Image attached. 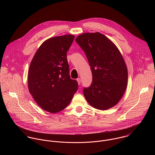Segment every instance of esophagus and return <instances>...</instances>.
Listing matches in <instances>:
<instances>
[{
	"instance_id": "34e87169",
	"label": "esophagus",
	"mask_w": 155,
	"mask_h": 155,
	"mask_svg": "<svg viewBox=\"0 0 155 155\" xmlns=\"http://www.w3.org/2000/svg\"><path fill=\"white\" fill-rule=\"evenodd\" d=\"M77 81H78V85H80L81 84V79L80 78H78L77 79Z\"/></svg>"
}]
</instances>
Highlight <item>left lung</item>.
Masks as SVG:
<instances>
[{"instance_id":"8db88e82","label":"left lung","mask_w":155,"mask_h":155,"mask_svg":"<svg viewBox=\"0 0 155 155\" xmlns=\"http://www.w3.org/2000/svg\"><path fill=\"white\" fill-rule=\"evenodd\" d=\"M76 42L85 52L92 74V83L84 95L95 109L106 110L116 106L127 87L128 70L115 44L99 33H85Z\"/></svg>"}]
</instances>
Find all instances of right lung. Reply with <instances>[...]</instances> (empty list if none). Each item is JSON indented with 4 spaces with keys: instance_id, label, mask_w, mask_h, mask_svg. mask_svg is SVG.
I'll return each instance as SVG.
<instances>
[{
    "instance_id": "obj_1",
    "label": "right lung",
    "mask_w": 155,
    "mask_h": 155,
    "mask_svg": "<svg viewBox=\"0 0 155 155\" xmlns=\"http://www.w3.org/2000/svg\"><path fill=\"white\" fill-rule=\"evenodd\" d=\"M74 39L72 35L51 38L36 52L28 71V88L43 110L55 113L64 109L78 88L69 75L67 52Z\"/></svg>"
}]
</instances>
